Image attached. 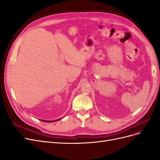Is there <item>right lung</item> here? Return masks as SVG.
I'll use <instances>...</instances> for the list:
<instances>
[{"label": "right lung", "instance_id": "add662e5", "mask_svg": "<svg viewBox=\"0 0 160 160\" xmlns=\"http://www.w3.org/2000/svg\"><path fill=\"white\" fill-rule=\"evenodd\" d=\"M60 119H58L55 120V121H46V120H42V119H41V121H42V122H49V123L50 122V123H52L53 122H57V121H59Z\"/></svg>", "mask_w": 160, "mask_h": 160}]
</instances>
